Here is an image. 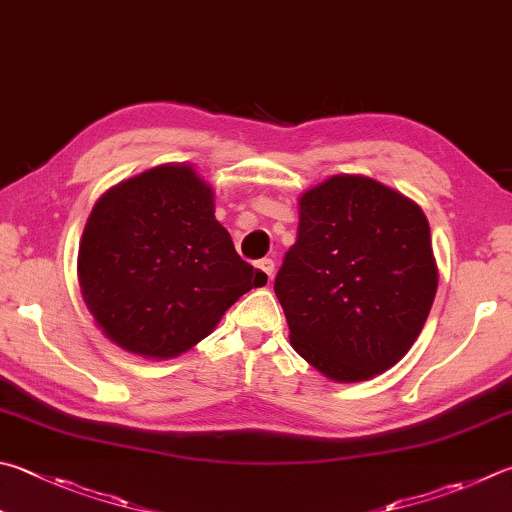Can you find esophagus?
Listing matches in <instances>:
<instances>
[{"mask_svg": "<svg viewBox=\"0 0 512 512\" xmlns=\"http://www.w3.org/2000/svg\"><path fill=\"white\" fill-rule=\"evenodd\" d=\"M255 266H257V271L264 273V277H266L268 282H273V275H275V262H273V259H259Z\"/></svg>", "mask_w": 512, "mask_h": 512, "instance_id": "esophagus-1", "label": "esophagus"}]
</instances>
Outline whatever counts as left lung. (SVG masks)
Returning <instances> with one entry per match:
<instances>
[{"mask_svg": "<svg viewBox=\"0 0 512 512\" xmlns=\"http://www.w3.org/2000/svg\"><path fill=\"white\" fill-rule=\"evenodd\" d=\"M275 295L293 349L336 383L394 367L430 315L439 268L421 206L362 174L306 190Z\"/></svg>", "mask_w": 512, "mask_h": 512, "instance_id": "1", "label": "left lung"}]
</instances>
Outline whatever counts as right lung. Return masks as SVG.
<instances>
[{"label":"right lung","instance_id":"obj_1","mask_svg":"<svg viewBox=\"0 0 512 512\" xmlns=\"http://www.w3.org/2000/svg\"><path fill=\"white\" fill-rule=\"evenodd\" d=\"M78 282L102 336L167 360L210 336L266 277L215 219L212 185L190 163H165L96 201L80 239Z\"/></svg>","mask_w":512,"mask_h":512}]
</instances>
